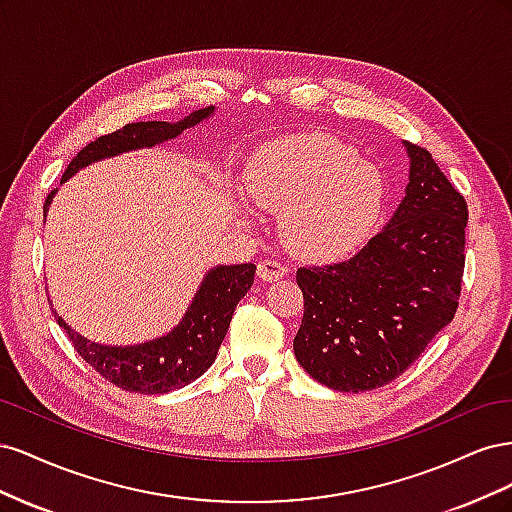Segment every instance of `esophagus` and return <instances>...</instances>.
<instances>
[{
  "instance_id": "34e87169",
  "label": "esophagus",
  "mask_w": 512,
  "mask_h": 512,
  "mask_svg": "<svg viewBox=\"0 0 512 512\" xmlns=\"http://www.w3.org/2000/svg\"><path fill=\"white\" fill-rule=\"evenodd\" d=\"M284 275H288V267H284L282 262H277V260H260L258 262V277L262 282H277V280H282Z\"/></svg>"
}]
</instances>
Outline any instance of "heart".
I'll list each match as a JSON object with an SVG mask.
<instances>
[{"label":"heart","instance_id":"1","mask_svg":"<svg viewBox=\"0 0 512 512\" xmlns=\"http://www.w3.org/2000/svg\"><path fill=\"white\" fill-rule=\"evenodd\" d=\"M245 196L256 209L280 213L282 235L309 260L352 252L382 207V177L327 134L280 138L262 147L245 173Z\"/></svg>","mask_w":512,"mask_h":512}]
</instances>
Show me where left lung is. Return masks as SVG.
<instances>
[{"instance_id": "obj_1", "label": "left lung", "mask_w": 512, "mask_h": 512, "mask_svg": "<svg viewBox=\"0 0 512 512\" xmlns=\"http://www.w3.org/2000/svg\"><path fill=\"white\" fill-rule=\"evenodd\" d=\"M404 147L406 196L389 224L352 258L297 271L305 312L294 356L333 391L393 382L457 312L468 205L427 149Z\"/></svg>"}]
</instances>
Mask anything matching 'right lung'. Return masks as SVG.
I'll return each mask as SVG.
<instances>
[{
  "instance_id": "add662e5",
  "label": "right lung",
  "mask_w": 512,
  "mask_h": 512,
  "mask_svg": "<svg viewBox=\"0 0 512 512\" xmlns=\"http://www.w3.org/2000/svg\"><path fill=\"white\" fill-rule=\"evenodd\" d=\"M213 113L215 106H207L175 123H128V126H123L113 134L96 138L94 143H89L85 149L76 153V158L68 164L64 177H61V183H66L81 168L94 162L173 141V138L183 134V130H190L198 126V123L207 121ZM55 192L57 190L46 196L44 218L53 203ZM254 273L256 267L252 262L228 267L218 265L209 269L194 294L188 312L179 320L177 327L145 344L106 346L91 342V339L68 327L66 320L57 312L55 318L59 327L66 329L70 342L74 344L76 352L83 356V361L94 367L102 378L130 393L162 395L194 382L213 365L237 303L254 284Z\"/></svg>"
}]
</instances>
